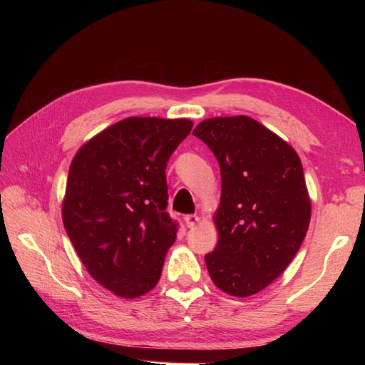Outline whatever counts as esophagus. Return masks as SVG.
<instances>
[{"label":"esophagus","instance_id":"34e87169","mask_svg":"<svg viewBox=\"0 0 365 365\" xmlns=\"http://www.w3.org/2000/svg\"><path fill=\"white\" fill-rule=\"evenodd\" d=\"M184 220H185V225H187V227L193 228V227H196L197 224H200L201 217L197 216V215H187V216L184 217Z\"/></svg>","mask_w":365,"mask_h":365}]
</instances>
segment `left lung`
I'll return each mask as SVG.
<instances>
[{"mask_svg": "<svg viewBox=\"0 0 365 365\" xmlns=\"http://www.w3.org/2000/svg\"><path fill=\"white\" fill-rule=\"evenodd\" d=\"M193 135L213 152L222 180L208 274L228 295H254L288 268L307 233L312 207L300 157L248 115L207 118Z\"/></svg>", "mask_w": 365, "mask_h": 365, "instance_id": "obj_1", "label": "left lung"}]
</instances>
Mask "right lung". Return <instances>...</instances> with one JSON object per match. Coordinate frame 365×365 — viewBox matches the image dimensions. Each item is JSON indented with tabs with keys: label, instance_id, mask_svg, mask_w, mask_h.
<instances>
[{
	"label": "right lung",
	"instance_id": "add662e5",
	"mask_svg": "<svg viewBox=\"0 0 365 365\" xmlns=\"http://www.w3.org/2000/svg\"><path fill=\"white\" fill-rule=\"evenodd\" d=\"M189 118L128 117L74 155L62 220L91 277L121 298L155 288L178 224L165 213V168Z\"/></svg>",
	"mask_w": 365,
	"mask_h": 365
}]
</instances>
